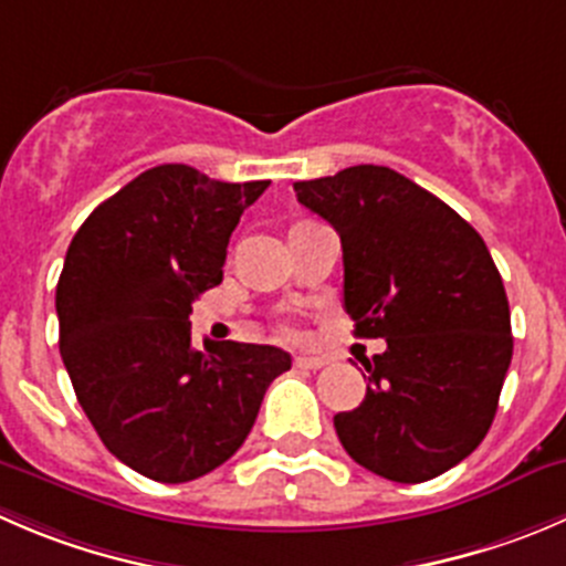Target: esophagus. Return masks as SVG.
I'll return each mask as SVG.
<instances>
[{"instance_id":"esophagus-1","label":"esophagus","mask_w":566,"mask_h":566,"mask_svg":"<svg viewBox=\"0 0 566 566\" xmlns=\"http://www.w3.org/2000/svg\"><path fill=\"white\" fill-rule=\"evenodd\" d=\"M293 365L301 370H321V367H326V359L323 356H295Z\"/></svg>"}]
</instances>
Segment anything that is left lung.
<instances>
[{"instance_id": "left-lung-1", "label": "left lung", "mask_w": 566, "mask_h": 566, "mask_svg": "<svg viewBox=\"0 0 566 566\" xmlns=\"http://www.w3.org/2000/svg\"><path fill=\"white\" fill-rule=\"evenodd\" d=\"M343 243V301L359 337L367 392L334 415L356 464L420 484L468 459L490 431L512 365V315L481 234L457 210L384 166L295 182Z\"/></svg>"}]
</instances>
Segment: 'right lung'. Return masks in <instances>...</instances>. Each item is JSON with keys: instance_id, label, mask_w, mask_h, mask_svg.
<instances>
[{"instance_id": "right-lung-1", "label": "right lung", "mask_w": 566, "mask_h": 566, "mask_svg": "<svg viewBox=\"0 0 566 566\" xmlns=\"http://www.w3.org/2000/svg\"><path fill=\"white\" fill-rule=\"evenodd\" d=\"M268 185L157 166L71 240L54 295L60 356L98 440L146 479L185 484L234 457L293 365L273 345H190L193 301L223 282L229 238Z\"/></svg>"}]
</instances>
